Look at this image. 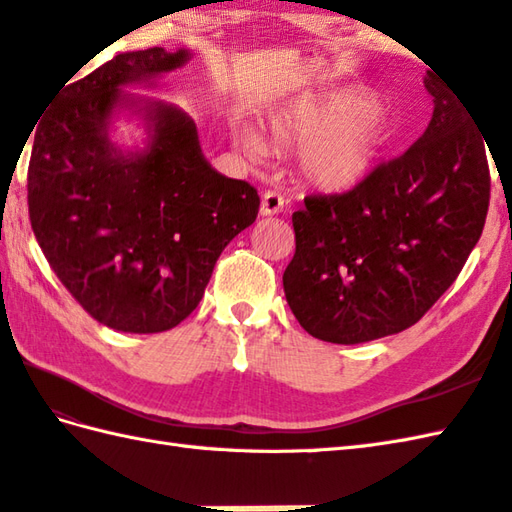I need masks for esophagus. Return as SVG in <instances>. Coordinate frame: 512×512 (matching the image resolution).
I'll list each match as a JSON object with an SVG mask.
<instances>
[{"label":"esophagus","mask_w":512,"mask_h":512,"mask_svg":"<svg viewBox=\"0 0 512 512\" xmlns=\"http://www.w3.org/2000/svg\"><path fill=\"white\" fill-rule=\"evenodd\" d=\"M284 211V198L277 191H266L262 195V206H259V213L262 215H277Z\"/></svg>","instance_id":"1"}]
</instances>
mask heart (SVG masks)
Instances as JSON below:
<instances>
[{
  "mask_svg": "<svg viewBox=\"0 0 512 512\" xmlns=\"http://www.w3.org/2000/svg\"><path fill=\"white\" fill-rule=\"evenodd\" d=\"M378 103L367 96L301 101L270 121V134L286 145H301L303 178L323 191H347L363 182L387 143V125L374 116ZM250 154L262 151L253 132L242 134Z\"/></svg>",
  "mask_w": 512,
  "mask_h": 512,
  "instance_id": "1",
  "label": "heart"
}]
</instances>
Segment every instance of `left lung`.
<instances>
[{"instance_id":"8db88e82","label":"left lung","mask_w":512,"mask_h":512,"mask_svg":"<svg viewBox=\"0 0 512 512\" xmlns=\"http://www.w3.org/2000/svg\"><path fill=\"white\" fill-rule=\"evenodd\" d=\"M433 116L405 154L345 193L308 195L292 213L286 301L314 339L354 345L418 323L458 279L484 231L486 140L436 74Z\"/></svg>"}]
</instances>
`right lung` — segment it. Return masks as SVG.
I'll return each instance as SVG.
<instances>
[{
    "label": "right lung",
    "instance_id": "1",
    "mask_svg": "<svg viewBox=\"0 0 512 512\" xmlns=\"http://www.w3.org/2000/svg\"><path fill=\"white\" fill-rule=\"evenodd\" d=\"M187 59V50L165 48L116 54L39 116L28 165L32 231L61 284L112 330L176 328L259 211L257 189L206 162L195 123L178 107H143L151 129L143 154H123L107 136L112 112L129 103L121 85Z\"/></svg>",
    "mask_w": 512,
    "mask_h": 512
}]
</instances>
